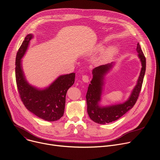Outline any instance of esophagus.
Masks as SVG:
<instances>
[{
  "mask_svg": "<svg viewBox=\"0 0 160 160\" xmlns=\"http://www.w3.org/2000/svg\"><path fill=\"white\" fill-rule=\"evenodd\" d=\"M82 80L85 83H88L89 82V77L87 75H83L82 76Z\"/></svg>",
  "mask_w": 160,
  "mask_h": 160,
  "instance_id": "1",
  "label": "esophagus"
}]
</instances>
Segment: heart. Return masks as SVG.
Here are the masks:
<instances>
[{
    "label": "heart",
    "instance_id": "1",
    "mask_svg": "<svg viewBox=\"0 0 160 160\" xmlns=\"http://www.w3.org/2000/svg\"><path fill=\"white\" fill-rule=\"evenodd\" d=\"M114 52V49H110L109 51H108L104 56V58H108L109 56H110L112 53Z\"/></svg>",
    "mask_w": 160,
    "mask_h": 160
}]
</instances>
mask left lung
<instances>
[{"mask_svg":"<svg viewBox=\"0 0 160 160\" xmlns=\"http://www.w3.org/2000/svg\"><path fill=\"white\" fill-rule=\"evenodd\" d=\"M137 51L142 63V69L138 83L132 91L128 100L123 104L108 107H99L98 102L101 99L103 77L110 70L112 64H107L96 67L93 70V78L89 84L86 95L87 112L90 118L96 123L106 124L116 121L133 108L138 99L142 88L144 77L146 72V61L144 54L139 42L137 45Z\"/></svg>","mask_w":160,"mask_h":160,"instance_id":"1","label":"left lung"}]
</instances>
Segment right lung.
<instances>
[{
	"mask_svg": "<svg viewBox=\"0 0 160 160\" xmlns=\"http://www.w3.org/2000/svg\"><path fill=\"white\" fill-rule=\"evenodd\" d=\"M32 37L30 34L25 37L16 54L15 75L18 91L21 101L28 110L41 119L54 122L63 116L66 92L74 83L75 73L60 76L44 90H38L30 85L22 72L21 59Z\"/></svg>",
	"mask_w": 160,
	"mask_h": 160,
	"instance_id": "add662e5",
	"label": "right lung"
}]
</instances>
